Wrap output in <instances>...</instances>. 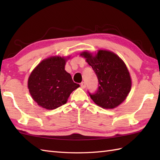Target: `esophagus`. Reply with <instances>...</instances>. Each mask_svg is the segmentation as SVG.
Instances as JSON below:
<instances>
[{"label": "esophagus", "mask_w": 160, "mask_h": 160, "mask_svg": "<svg viewBox=\"0 0 160 160\" xmlns=\"http://www.w3.org/2000/svg\"><path fill=\"white\" fill-rule=\"evenodd\" d=\"M81 87L82 88V89H84V88L86 87V82H82L81 83Z\"/></svg>", "instance_id": "esophagus-1"}]
</instances>
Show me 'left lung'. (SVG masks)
Returning <instances> with one entry per match:
<instances>
[{"label": "left lung", "mask_w": 160, "mask_h": 160, "mask_svg": "<svg viewBox=\"0 0 160 160\" xmlns=\"http://www.w3.org/2000/svg\"><path fill=\"white\" fill-rule=\"evenodd\" d=\"M81 55L92 67L98 80L96 92L90 93L91 99L104 108H113L123 102L130 92L131 80L127 67L116 54L100 50L96 56L84 52Z\"/></svg>", "instance_id": "8db88e82"}]
</instances>
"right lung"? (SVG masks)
<instances>
[{"label": "right lung", "mask_w": 160, "mask_h": 160, "mask_svg": "<svg viewBox=\"0 0 160 160\" xmlns=\"http://www.w3.org/2000/svg\"><path fill=\"white\" fill-rule=\"evenodd\" d=\"M65 62L64 58H49L42 60L29 78L32 98L47 109H55L66 104L72 91L80 87L64 70Z\"/></svg>", "instance_id": "add662e5"}]
</instances>
